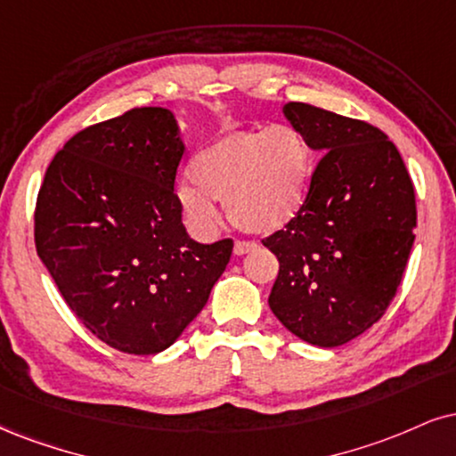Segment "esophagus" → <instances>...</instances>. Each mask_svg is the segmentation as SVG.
I'll return each instance as SVG.
<instances>
[{
	"label": "esophagus",
	"mask_w": 456,
	"mask_h": 456,
	"mask_svg": "<svg viewBox=\"0 0 456 456\" xmlns=\"http://www.w3.org/2000/svg\"><path fill=\"white\" fill-rule=\"evenodd\" d=\"M256 244L255 242H244V240H238V242L233 244V252L235 255H246V252L255 250Z\"/></svg>",
	"instance_id": "1"
}]
</instances>
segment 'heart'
<instances>
[{"label": "heart", "mask_w": 456, "mask_h": 456, "mask_svg": "<svg viewBox=\"0 0 456 456\" xmlns=\"http://www.w3.org/2000/svg\"><path fill=\"white\" fill-rule=\"evenodd\" d=\"M189 175L175 186V206L189 232L214 238L221 227L216 200L229 218L255 233L282 229L308 195L312 151L293 125L224 134L195 152Z\"/></svg>", "instance_id": "heart-1"}]
</instances>
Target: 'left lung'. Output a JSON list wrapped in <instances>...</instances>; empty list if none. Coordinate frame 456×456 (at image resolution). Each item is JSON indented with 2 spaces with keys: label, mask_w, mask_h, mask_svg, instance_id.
<instances>
[{
  "label": "left lung",
  "mask_w": 456,
  "mask_h": 456,
  "mask_svg": "<svg viewBox=\"0 0 456 456\" xmlns=\"http://www.w3.org/2000/svg\"><path fill=\"white\" fill-rule=\"evenodd\" d=\"M282 112L322 157L297 216L263 240L281 263L270 308L304 342L342 346L380 321L402 284L414 186L374 125L299 102Z\"/></svg>",
  "instance_id": "8db88e82"
}]
</instances>
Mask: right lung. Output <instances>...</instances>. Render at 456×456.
<instances>
[{
	"instance_id": "1",
	"label": "right lung",
	"mask_w": 456,
	"mask_h": 456,
	"mask_svg": "<svg viewBox=\"0 0 456 456\" xmlns=\"http://www.w3.org/2000/svg\"><path fill=\"white\" fill-rule=\"evenodd\" d=\"M183 155L167 108H134L78 131L37 193V256L82 325L120 353L172 346L232 256V240L186 233L174 193Z\"/></svg>"
}]
</instances>
